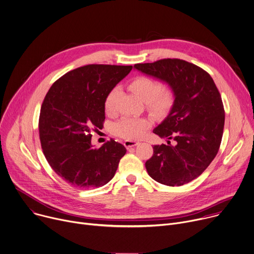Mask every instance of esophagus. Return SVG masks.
Returning <instances> with one entry per match:
<instances>
[{"instance_id": "1", "label": "esophagus", "mask_w": 254, "mask_h": 254, "mask_svg": "<svg viewBox=\"0 0 254 254\" xmlns=\"http://www.w3.org/2000/svg\"><path fill=\"white\" fill-rule=\"evenodd\" d=\"M139 144V142H137V141H132V140H126V141H124V146L127 148V149H129V148H131V147H134V146H137Z\"/></svg>"}]
</instances>
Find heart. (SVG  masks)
<instances>
[{
	"mask_svg": "<svg viewBox=\"0 0 254 254\" xmlns=\"http://www.w3.org/2000/svg\"><path fill=\"white\" fill-rule=\"evenodd\" d=\"M129 88L146 103L147 110L156 117L164 116L172 107L175 94L170 85L160 84L158 81L139 76L132 80ZM120 94L119 87L112 88L104 101V109L111 115L116 112L117 99ZM151 122L147 118L123 117L112 126V133L127 140L141 138L145 131L150 127Z\"/></svg>",
	"mask_w": 254,
	"mask_h": 254,
	"instance_id": "heart-1",
	"label": "heart"
}]
</instances>
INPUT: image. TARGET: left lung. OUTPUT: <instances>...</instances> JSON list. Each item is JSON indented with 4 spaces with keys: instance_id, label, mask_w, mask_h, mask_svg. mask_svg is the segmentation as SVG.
I'll return each instance as SVG.
<instances>
[{
    "instance_id": "8db88e82",
    "label": "left lung",
    "mask_w": 254,
    "mask_h": 254,
    "mask_svg": "<svg viewBox=\"0 0 254 254\" xmlns=\"http://www.w3.org/2000/svg\"><path fill=\"white\" fill-rule=\"evenodd\" d=\"M134 67L167 83L175 94L168 116L153 130L167 139V145H154L153 156L145 163L147 172L164 185L186 184L202 174L219 150L225 119L220 93L206 71L184 60L162 59Z\"/></svg>"
}]
</instances>
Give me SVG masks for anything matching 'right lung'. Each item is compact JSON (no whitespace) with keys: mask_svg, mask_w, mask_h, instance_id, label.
<instances>
[{"mask_svg":"<svg viewBox=\"0 0 254 254\" xmlns=\"http://www.w3.org/2000/svg\"><path fill=\"white\" fill-rule=\"evenodd\" d=\"M131 70L132 66L86 65L59 78L46 94L39 118L43 153L52 169L74 187L107 184L126 153L114 139L93 148L91 133L103 126L107 94Z\"/></svg>","mask_w":254,"mask_h":254,"instance_id":"add662e5","label":"right lung"}]
</instances>
